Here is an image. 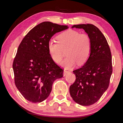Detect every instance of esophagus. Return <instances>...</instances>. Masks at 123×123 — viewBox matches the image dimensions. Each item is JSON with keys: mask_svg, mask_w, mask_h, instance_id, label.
Instances as JSON below:
<instances>
[{"mask_svg": "<svg viewBox=\"0 0 123 123\" xmlns=\"http://www.w3.org/2000/svg\"><path fill=\"white\" fill-rule=\"evenodd\" d=\"M70 72L69 71H68V70H64V72H63V75L64 76H65V75H66L68 73H69Z\"/></svg>", "mask_w": 123, "mask_h": 123, "instance_id": "34e87169", "label": "esophagus"}]
</instances>
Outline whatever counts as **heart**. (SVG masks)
I'll return each mask as SVG.
<instances>
[{
    "instance_id": "1",
    "label": "heart",
    "mask_w": 123,
    "mask_h": 123,
    "mask_svg": "<svg viewBox=\"0 0 123 123\" xmlns=\"http://www.w3.org/2000/svg\"><path fill=\"white\" fill-rule=\"evenodd\" d=\"M57 42L50 39L48 43V49L52 60L59 63L66 50L67 57L61 63L66 68H70L77 63L81 66L86 63L91 55V39L89 35L74 30L62 32L57 37Z\"/></svg>"
}]
</instances>
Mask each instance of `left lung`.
I'll use <instances>...</instances> for the list:
<instances>
[{"mask_svg":"<svg viewBox=\"0 0 123 123\" xmlns=\"http://www.w3.org/2000/svg\"><path fill=\"white\" fill-rule=\"evenodd\" d=\"M73 28L84 29L89 35L92 49L84 65L73 71L76 80L69 92L76 103L89 106L98 101L109 87L112 73L111 50L105 37L94 25H74Z\"/></svg>","mask_w":123,"mask_h":123,"instance_id":"8db88e82","label":"left lung"}]
</instances>
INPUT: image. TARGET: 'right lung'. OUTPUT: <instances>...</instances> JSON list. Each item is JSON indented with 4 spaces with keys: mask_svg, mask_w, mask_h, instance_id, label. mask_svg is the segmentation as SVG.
<instances>
[{
    "mask_svg": "<svg viewBox=\"0 0 123 123\" xmlns=\"http://www.w3.org/2000/svg\"><path fill=\"white\" fill-rule=\"evenodd\" d=\"M50 22L41 23L23 39L13 62L16 86L27 100L41 103L50 93L53 84L63 76V70L49 53L48 43L56 33L68 29Z\"/></svg>",
    "mask_w": 123,
    "mask_h": 123,
    "instance_id": "right-lung-1",
    "label": "right lung"
}]
</instances>
